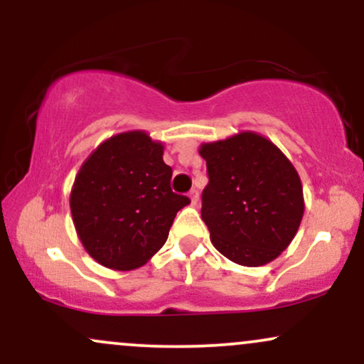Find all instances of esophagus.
<instances>
[{
    "instance_id": "obj_1",
    "label": "esophagus",
    "mask_w": 364,
    "mask_h": 364,
    "mask_svg": "<svg viewBox=\"0 0 364 364\" xmlns=\"http://www.w3.org/2000/svg\"><path fill=\"white\" fill-rule=\"evenodd\" d=\"M190 200H191V205H196L198 203V190H191L190 191Z\"/></svg>"
}]
</instances>
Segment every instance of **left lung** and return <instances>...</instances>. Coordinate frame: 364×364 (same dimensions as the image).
Returning a JSON list of instances; mask_svg holds the SVG:
<instances>
[{
    "mask_svg": "<svg viewBox=\"0 0 364 364\" xmlns=\"http://www.w3.org/2000/svg\"><path fill=\"white\" fill-rule=\"evenodd\" d=\"M198 152L208 173L202 219L217 252L245 267L275 260L304 214L301 179L289 159L255 132L202 144Z\"/></svg>",
    "mask_w": 364,
    "mask_h": 364,
    "instance_id": "left-lung-1",
    "label": "left lung"
}]
</instances>
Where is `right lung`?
<instances>
[{"label": "right lung", "instance_id": "obj_1", "mask_svg": "<svg viewBox=\"0 0 364 364\" xmlns=\"http://www.w3.org/2000/svg\"><path fill=\"white\" fill-rule=\"evenodd\" d=\"M164 145L141 129L104 140L82 164L70 208L83 248L112 270L145 265L166 243L178 210L190 203L173 193Z\"/></svg>", "mask_w": 364, "mask_h": 364}]
</instances>
